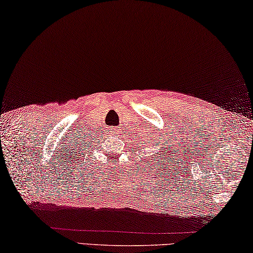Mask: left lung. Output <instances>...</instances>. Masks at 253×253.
<instances>
[{
    "label": "left lung",
    "mask_w": 253,
    "mask_h": 253,
    "mask_svg": "<svg viewBox=\"0 0 253 253\" xmlns=\"http://www.w3.org/2000/svg\"><path fill=\"white\" fill-rule=\"evenodd\" d=\"M165 148H166V147H165ZM167 151H168V150H166V151H164V155H166V154H167ZM168 154H169V152H168ZM158 157H159V156H158ZM159 163H160V160H159Z\"/></svg>",
    "instance_id": "8db88e82"
}]
</instances>
